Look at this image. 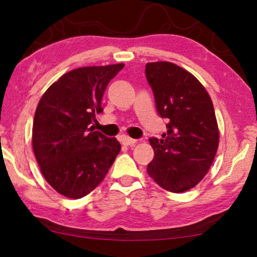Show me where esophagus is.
<instances>
[{
	"label": "esophagus",
	"mask_w": 257,
	"mask_h": 257,
	"mask_svg": "<svg viewBox=\"0 0 257 257\" xmlns=\"http://www.w3.org/2000/svg\"><path fill=\"white\" fill-rule=\"evenodd\" d=\"M121 142L126 146H132V145H135V144L137 143V140L130 138V137H127V136H124V137H122Z\"/></svg>",
	"instance_id": "34e87169"
}]
</instances>
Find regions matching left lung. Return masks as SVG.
<instances>
[{
    "label": "left lung",
    "mask_w": 257,
    "mask_h": 257,
    "mask_svg": "<svg viewBox=\"0 0 257 257\" xmlns=\"http://www.w3.org/2000/svg\"><path fill=\"white\" fill-rule=\"evenodd\" d=\"M145 75L157 112L170 120L163 138H150L154 158L147 173L166 191H188L207 174L219 146L212 99L192 73L173 63H147Z\"/></svg>",
    "instance_id": "1"
}]
</instances>
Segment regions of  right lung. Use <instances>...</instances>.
<instances>
[{"label": "right lung", "mask_w": 257, "mask_h": 257, "mask_svg": "<svg viewBox=\"0 0 257 257\" xmlns=\"http://www.w3.org/2000/svg\"><path fill=\"white\" fill-rule=\"evenodd\" d=\"M124 64L85 66L63 75L42 96L35 112L33 149L52 188L80 199L103 181L120 144L93 131L110 80Z\"/></svg>", "instance_id": "add662e5"}]
</instances>
